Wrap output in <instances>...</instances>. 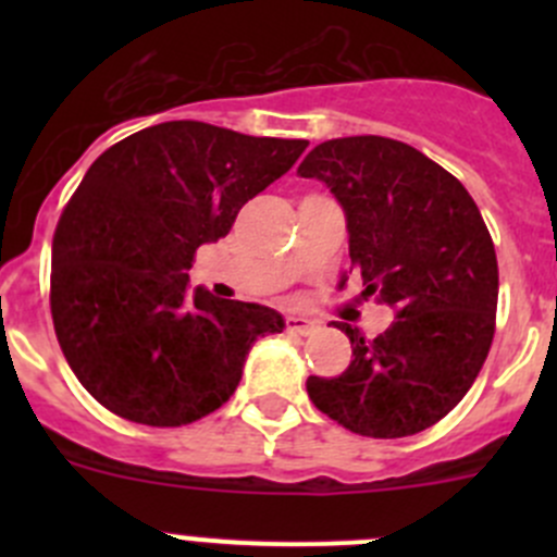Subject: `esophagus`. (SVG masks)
I'll return each instance as SVG.
<instances>
[{
	"mask_svg": "<svg viewBox=\"0 0 557 557\" xmlns=\"http://www.w3.org/2000/svg\"><path fill=\"white\" fill-rule=\"evenodd\" d=\"M285 329H288L290 334L307 336V334H312L314 329H318V323H314V320H310V318H305V314H288V318H285Z\"/></svg>",
	"mask_w": 557,
	"mask_h": 557,
	"instance_id": "esophagus-1",
	"label": "esophagus"
}]
</instances>
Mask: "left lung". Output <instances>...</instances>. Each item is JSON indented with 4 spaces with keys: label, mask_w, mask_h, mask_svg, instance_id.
Here are the masks:
<instances>
[{
    "label": "left lung",
    "mask_w": 557,
    "mask_h": 557,
    "mask_svg": "<svg viewBox=\"0 0 557 557\" xmlns=\"http://www.w3.org/2000/svg\"><path fill=\"white\" fill-rule=\"evenodd\" d=\"M345 210L363 299L396 320L363 339L339 377H310L320 412L352 434L412 436L440 423L480 374L496 331L498 263L469 190L412 145L387 137L320 143L299 164Z\"/></svg>",
    "instance_id": "obj_1"
}]
</instances>
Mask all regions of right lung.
Segmentation results:
<instances>
[{
  "instance_id": "obj_1",
  "label": "right lung",
  "mask_w": 557,
  "mask_h": 557,
  "mask_svg": "<svg viewBox=\"0 0 557 557\" xmlns=\"http://www.w3.org/2000/svg\"><path fill=\"white\" fill-rule=\"evenodd\" d=\"M307 145L166 121L94 161L55 226L50 312L66 363L102 407L170 429L237 391L252 342L280 334L283 314L201 285L190 294L188 269Z\"/></svg>"
}]
</instances>
